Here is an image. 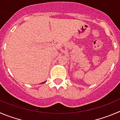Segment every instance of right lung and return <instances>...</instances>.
I'll list each match as a JSON object with an SVG mask.
<instances>
[{
	"mask_svg": "<svg viewBox=\"0 0 120 120\" xmlns=\"http://www.w3.org/2000/svg\"><path fill=\"white\" fill-rule=\"evenodd\" d=\"M45 82H46V81H45ZM44 82H43V83H44Z\"/></svg>",
	"mask_w": 120,
	"mask_h": 120,
	"instance_id": "add662e5",
	"label": "right lung"
}]
</instances>
